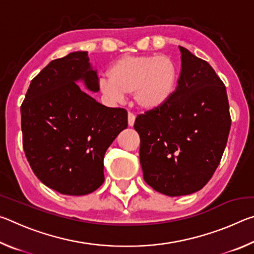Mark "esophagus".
<instances>
[{
  "mask_svg": "<svg viewBox=\"0 0 254 254\" xmlns=\"http://www.w3.org/2000/svg\"><path fill=\"white\" fill-rule=\"evenodd\" d=\"M134 122H135V115L133 113H128L127 114V123H128V127H133L134 126Z\"/></svg>",
  "mask_w": 254,
  "mask_h": 254,
  "instance_id": "obj_1",
  "label": "esophagus"
}]
</instances>
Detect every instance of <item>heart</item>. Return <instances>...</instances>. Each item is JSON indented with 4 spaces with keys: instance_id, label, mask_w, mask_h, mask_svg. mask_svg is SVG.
Listing matches in <instances>:
<instances>
[{
    "instance_id": "b5f03b06",
    "label": "heart",
    "mask_w": 254,
    "mask_h": 254,
    "mask_svg": "<svg viewBox=\"0 0 254 254\" xmlns=\"http://www.w3.org/2000/svg\"><path fill=\"white\" fill-rule=\"evenodd\" d=\"M176 83L177 67L169 56H123L112 64L109 77L100 79V89L112 101L133 93L140 109L152 111L169 101Z\"/></svg>"
}]
</instances>
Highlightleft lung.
Returning a JSON list of instances; mask_svg holds the SVG:
<instances>
[{"instance_id":"8db88e82","label":"left lung","mask_w":254,"mask_h":254,"mask_svg":"<svg viewBox=\"0 0 254 254\" xmlns=\"http://www.w3.org/2000/svg\"><path fill=\"white\" fill-rule=\"evenodd\" d=\"M179 50L182 70L173 96L134 122L144 182L171 197L192 194L208 183L231 128L225 85L207 62Z\"/></svg>"}]
</instances>
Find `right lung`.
Masks as SVG:
<instances>
[{
    "instance_id": "add662e5",
    "label": "right lung",
    "mask_w": 254,
    "mask_h": 254,
    "mask_svg": "<svg viewBox=\"0 0 254 254\" xmlns=\"http://www.w3.org/2000/svg\"><path fill=\"white\" fill-rule=\"evenodd\" d=\"M100 91L87 51L50 62L31 80L21 105L23 149L34 175L64 195L81 196L104 183V154L127 127V112L81 91Z\"/></svg>"
}]
</instances>
